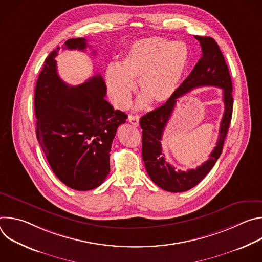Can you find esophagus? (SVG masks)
<instances>
[{
    "instance_id": "1",
    "label": "esophagus",
    "mask_w": 262,
    "mask_h": 262,
    "mask_svg": "<svg viewBox=\"0 0 262 262\" xmlns=\"http://www.w3.org/2000/svg\"><path fill=\"white\" fill-rule=\"evenodd\" d=\"M139 120H140V117L138 115H128V117H127V121L130 122L135 126L139 125Z\"/></svg>"
}]
</instances>
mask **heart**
I'll return each mask as SVG.
<instances>
[{"label":"heart","mask_w":262,"mask_h":262,"mask_svg":"<svg viewBox=\"0 0 262 262\" xmlns=\"http://www.w3.org/2000/svg\"><path fill=\"white\" fill-rule=\"evenodd\" d=\"M189 65V50L182 42L150 37L136 41L119 65L106 67L104 78L111 100L124 108L136 88L143 93L137 106L143 107L150 99L155 104L168 101L177 91Z\"/></svg>","instance_id":"1"}]
</instances>
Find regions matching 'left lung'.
I'll return each mask as SVG.
<instances>
[{
  "label": "left lung",
  "mask_w": 262,
  "mask_h": 262,
  "mask_svg": "<svg viewBox=\"0 0 262 262\" xmlns=\"http://www.w3.org/2000/svg\"><path fill=\"white\" fill-rule=\"evenodd\" d=\"M195 38L200 42L202 56L190 76L182 82L165 104L149 112L140 119V125L143 129L142 158L146 171L158 186L171 193L189 191L207 175L222 154L232 117V82L225 59L211 37L195 36ZM202 85L217 86L223 90L226 111L221 122L219 139L210 159L201 166L188 171H175L174 168L165 162L162 154L160 144L162 133L171 116L177 99L194 88Z\"/></svg>",
  "instance_id": "obj_1"
}]
</instances>
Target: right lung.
Listing matches in <instances>:
<instances>
[{"label": "right lung", "instance_id": "add662e5", "mask_svg": "<svg viewBox=\"0 0 262 262\" xmlns=\"http://www.w3.org/2000/svg\"><path fill=\"white\" fill-rule=\"evenodd\" d=\"M86 48L85 38H72L64 49ZM59 50L49 55L36 83V136L56 176L73 190L89 191L110 173L112 142L127 115L104 98L100 74L79 86L63 82L55 60Z\"/></svg>", "mask_w": 262, "mask_h": 262}]
</instances>
